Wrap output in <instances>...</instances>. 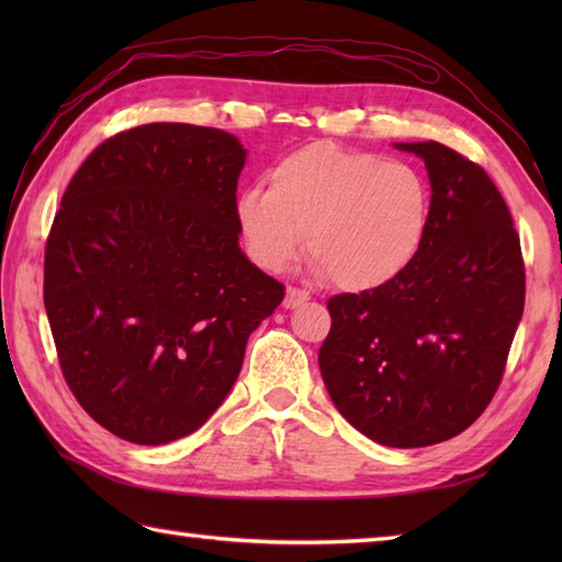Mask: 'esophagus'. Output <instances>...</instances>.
Segmentation results:
<instances>
[{
  "label": "esophagus",
  "mask_w": 562,
  "mask_h": 562,
  "mask_svg": "<svg viewBox=\"0 0 562 562\" xmlns=\"http://www.w3.org/2000/svg\"><path fill=\"white\" fill-rule=\"evenodd\" d=\"M308 302V292L304 290H296V288H290L288 294H284V308H296Z\"/></svg>",
  "instance_id": "obj_1"
}]
</instances>
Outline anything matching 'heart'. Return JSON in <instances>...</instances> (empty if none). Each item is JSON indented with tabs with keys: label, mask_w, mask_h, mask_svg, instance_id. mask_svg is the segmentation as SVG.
<instances>
[{
	"label": "heart",
	"mask_w": 562,
	"mask_h": 562,
	"mask_svg": "<svg viewBox=\"0 0 562 562\" xmlns=\"http://www.w3.org/2000/svg\"><path fill=\"white\" fill-rule=\"evenodd\" d=\"M432 220V188L405 161L308 145L268 171V190L246 188L234 222L246 256L282 272L302 254L345 292H369L411 268Z\"/></svg>",
	"instance_id": "heart-1"
}]
</instances>
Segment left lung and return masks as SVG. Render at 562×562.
<instances>
[{
  "instance_id": "1",
  "label": "left lung",
  "mask_w": 562,
  "mask_h": 562,
  "mask_svg": "<svg viewBox=\"0 0 562 562\" xmlns=\"http://www.w3.org/2000/svg\"><path fill=\"white\" fill-rule=\"evenodd\" d=\"M393 147L425 161L427 238L401 278L330 296L318 367L355 429L415 449L461 435L493 401L524 314V260L505 200L479 164L439 142Z\"/></svg>"
}]
</instances>
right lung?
<instances>
[{"label":"right lung","instance_id":"right-lung-1","mask_svg":"<svg viewBox=\"0 0 562 562\" xmlns=\"http://www.w3.org/2000/svg\"><path fill=\"white\" fill-rule=\"evenodd\" d=\"M244 164L224 130L149 123L105 139L65 190L45 312L71 393L115 437L157 447L205 425L284 300L238 246Z\"/></svg>","mask_w":562,"mask_h":562}]
</instances>
